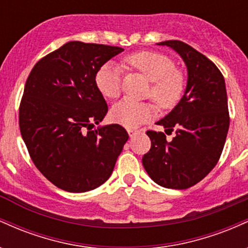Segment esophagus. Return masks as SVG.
I'll use <instances>...</instances> for the list:
<instances>
[{
  "mask_svg": "<svg viewBox=\"0 0 248 248\" xmlns=\"http://www.w3.org/2000/svg\"><path fill=\"white\" fill-rule=\"evenodd\" d=\"M127 132H128V134H129L130 138H133V136H135V135H136V133H138V130H135V129H130V128H128Z\"/></svg>",
  "mask_w": 248,
  "mask_h": 248,
  "instance_id": "1",
  "label": "esophagus"
}]
</instances>
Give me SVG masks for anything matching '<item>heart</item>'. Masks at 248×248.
<instances>
[{"label": "heart", "instance_id": "obj_1", "mask_svg": "<svg viewBox=\"0 0 248 248\" xmlns=\"http://www.w3.org/2000/svg\"><path fill=\"white\" fill-rule=\"evenodd\" d=\"M128 66L141 72L153 81L149 96L162 109L172 108L182 98L184 78L176 70L175 62L166 55L153 51H140L124 58ZM95 85L108 99L119 98L122 88L121 71L113 62H106L95 75ZM155 114V107L149 102L122 100L110 110L113 120L127 128H136L149 121Z\"/></svg>", "mask_w": 248, "mask_h": 248}]
</instances>
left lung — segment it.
<instances>
[{"label":"left lung","instance_id":"1","mask_svg":"<svg viewBox=\"0 0 248 248\" xmlns=\"http://www.w3.org/2000/svg\"><path fill=\"white\" fill-rule=\"evenodd\" d=\"M175 50L187 69L184 95L169 114L156 124L176 136L148 130L150 150L142 157L155 183L183 190L201 182L220 157L230 127L224 77L213 62L181 41L157 43ZM167 133V132H166Z\"/></svg>","mask_w":248,"mask_h":248}]
</instances>
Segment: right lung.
Here are the masks:
<instances>
[{"mask_svg":"<svg viewBox=\"0 0 248 248\" xmlns=\"http://www.w3.org/2000/svg\"><path fill=\"white\" fill-rule=\"evenodd\" d=\"M124 49L69 42L36 62L19 105V129L37 169L69 192L100 186L128 140L120 124L98 127L108 106L95 85L105 62Z\"/></svg>","mask_w":248,"mask_h":248,"instance_id":"right-lung-1","label":"right lung"}]
</instances>
